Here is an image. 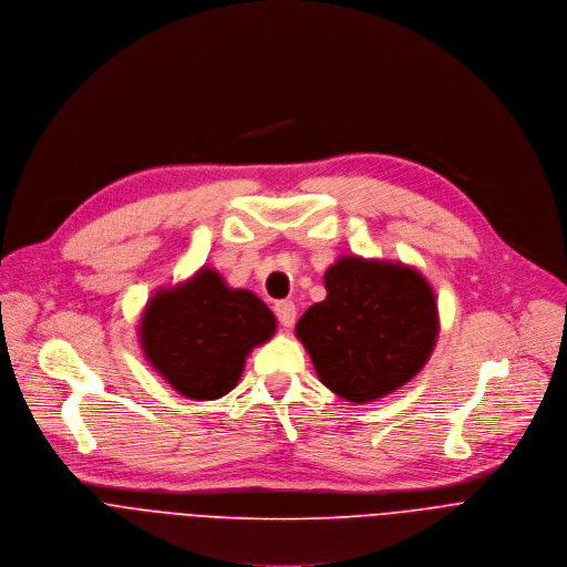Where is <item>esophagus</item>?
<instances>
[{
    "label": "esophagus",
    "mask_w": 567,
    "mask_h": 567,
    "mask_svg": "<svg viewBox=\"0 0 567 567\" xmlns=\"http://www.w3.org/2000/svg\"><path fill=\"white\" fill-rule=\"evenodd\" d=\"M275 315H277L281 326L290 328L295 323V319H297V306L292 301H288V299H281V301L275 303Z\"/></svg>",
    "instance_id": "34e87169"
}]
</instances>
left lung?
I'll list each match as a JSON object with an SVG mask.
<instances>
[{
    "label": "left lung",
    "instance_id": "8db88e82",
    "mask_svg": "<svg viewBox=\"0 0 567 567\" xmlns=\"http://www.w3.org/2000/svg\"><path fill=\"white\" fill-rule=\"evenodd\" d=\"M326 299L297 321V337L332 393L373 402L424 367L437 334V310L415 270L344 257L326 272Z\"/></svg>",
    "mask_w": 567,
    "mask_h": 567
}]
</instances>
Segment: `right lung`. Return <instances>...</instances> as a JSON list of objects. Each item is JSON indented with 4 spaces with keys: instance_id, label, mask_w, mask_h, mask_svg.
Here are the masks:
<instances>
[{
    "instance_id": "1",
    "label": "right lung",
    "mask_w": 567,
    "mask_h": 567,
    "mask_svg": "<svg viewBox=\"0 0 567 567\" xmlns=\"http://www.w3.org/2000/svg\"><path fill=\"white\" fill-rule=\"evenodd\" d=\"M275 332V315L248 290H233L203 268L189 284L161 292L143 319V349L185 398L216 400L235 389L246 355Z\"/></svg>"
}]
</instances>
